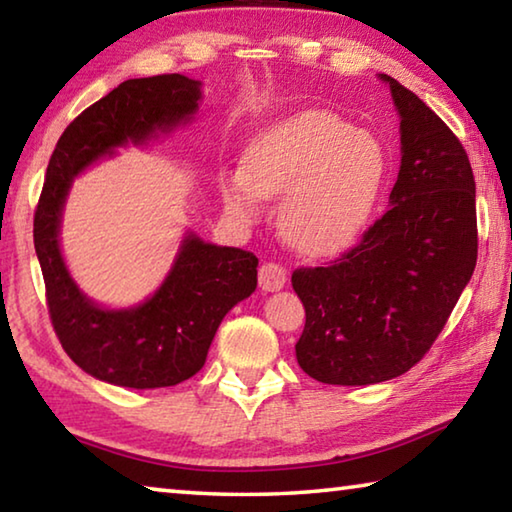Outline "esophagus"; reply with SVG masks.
Returning a JSON list of instances; mask_svg holds the SVG:
<instances>
[{
  "mask_svg": "<svg viewBox=\"0 0 512 512\" xmlns=\"http://www.w3.org/2000/svg\"><path fill=\"white\" fill-rule=\"evenodd\" d=\"M287 284V271L275 262H266L259 268V287L262 291H280Z\"/></svg>",
  "mask_w": 512,
  "mask_h": 512,
  "instance_id": "1",
  "label": "esophagus"
}]
</instances>
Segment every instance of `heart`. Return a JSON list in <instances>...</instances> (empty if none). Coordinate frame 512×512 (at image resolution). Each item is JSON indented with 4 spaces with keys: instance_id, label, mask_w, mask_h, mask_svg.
Returning a JSON list of instances; mask_svg holds the SVG:
<instances>
[{
    "instance_id": "heart-1",
    "label": "heart",
    "mask_w": 512,
    "mask_h": 512,
    "mask_svg": "<svg viewBox=\"0 0 512 512\" xmlns=\"http://www.w3.org/2000/svg\"><path fill=\"white\" fill-rule=\"evenodd\" d=\"M386 153L370 133L325 110L280 121L250 144L244 176L223 185L232 214L253 219L259 198L287 193L280 230L287 244L311 257L341 253L361 235L379 201Z\"/></svg>"
}]
</instances>
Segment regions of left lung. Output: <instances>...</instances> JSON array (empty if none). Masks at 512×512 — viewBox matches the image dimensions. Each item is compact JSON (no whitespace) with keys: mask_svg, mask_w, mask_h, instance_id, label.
<instances>
[{"mask_svg":"<svg viewBox=\"0 0 512 512\" xmlns=\"http://www.w3.org/2000/svg\"><path fill=\"white\" fill-rule=\"evenodd\" d=\"M400 112L391 207L327 266L296 268L305 305L300 368L334 386L411 370L443 332L476 266V185L467 153L420 97L381 74Z\"/></svg>","mask_w":512,"mask_h":512,"instance_id":"8db88e82","label":"left lung"}]
</instances>
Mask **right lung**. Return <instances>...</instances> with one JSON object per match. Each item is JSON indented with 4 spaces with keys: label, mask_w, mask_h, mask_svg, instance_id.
<instances>
[{
    "label": "right lung",
    "mask_w": 512,
    "mask_h": 512,
    "mask_svg": "<svg viewBox=\"0 0 512 512\" xmlns=\"http://www.w3.org/2000/svg\"><path fill=\"white\" fill-rule=\"evenodd\" d=\"M201 83L183 74L131 79L83 110L60 135L33 216L51 325L67 357L88 375L126 388H164L194 377L223 316L257 287L248 250L183 239L167 280L131 309H103L83 296L60 255V216L74 176L117 146L144 144L187 124Z\"/></svg>",
    "instance_id": "1"
}]
</instances>
